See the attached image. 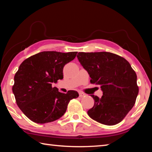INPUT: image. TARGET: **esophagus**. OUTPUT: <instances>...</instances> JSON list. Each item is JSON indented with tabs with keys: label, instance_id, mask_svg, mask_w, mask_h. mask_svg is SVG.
<instances>
[{
	"label": "esophagus",
	"instance_id": "34e87169",
	"mask_svg": "<svg viewBox=\"0 0 152 152\" xmlns=\"http://www.w3.org/2000/svg\"><path fill=\"white\" fill-rule=\"evenodd\" d=\"M84 96H85V94L83 93L82 92H79V96L80 97H83Z\"/></svg>",
	"mask_w": 152,
	"mask_h": 152
}]
</instances>
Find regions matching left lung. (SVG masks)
I'll list each match as a JSON object with an SVG mask.
<instances>
[{
    "label": "left lung",
    "mask_w": 152,
    "mask_h": 152,
    "mask_svg": "<svg viewBox=\"0 0 152 152\" xmlns=\"http://www.w3.org/2000/svg\"><path fill=\"white\" fill-rule=\"evenodd\" d=\"M80 63L88 72L91 82L101 86L102 96L94 95L88 116L107 125L120 123L135 103L139 92L137 75L125 58L110 52H79Z\"/></svg>",
    "instance_id": "obj_1"
}]
</instances>
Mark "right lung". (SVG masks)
Instances as JSON below:
<instances>
[{
  "label": "right lung",
  "instance_id": "right-lung-1",
  "mask_svg": "<svg viewBox=\"0 0 152 152\" xmlns=\"http://www.w3.org/2000/svg\"><path fill=\"white\" fill-rule=\"evenodd\" d=\"M77 51H42L24 60L14 77L12 92L22 112L32 121L47 123L60 119L71 99L78 98L75 91L66 94L51 86L63 79V69L75 58Z\"/></svg>",
  "mask_w": 152,
  "mask_h": 152
}]
</instances>
